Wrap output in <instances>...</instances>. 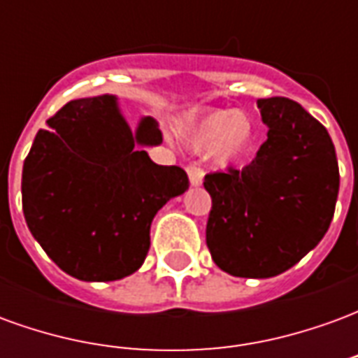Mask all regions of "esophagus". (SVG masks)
<instances>
[{"mask_svg": "<svg viewBox=\"0 0 358 358\" xmlns=\"http://www.w3.org/2000/svg\"><path fill=\"white\" fill-rule=\"evenodd\" d=\"M187 176H189V186L192 187H199L203 184V171L199 166H187Z\"/></svg>", "mask_w": 358, "mask_h": 358, "instance_id": "34e87169", "label": "esophagus"}]
</instances>
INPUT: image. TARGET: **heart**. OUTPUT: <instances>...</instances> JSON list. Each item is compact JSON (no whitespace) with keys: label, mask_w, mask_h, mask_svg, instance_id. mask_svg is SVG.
I'll list each match as a JSON object with an SVG mask.
<instances>
[{"label":"heart","mask_w":358,"mask_h":358,"mask_svg":"<svg viewBox=\"0 0 358 358\" xmlns=\"http://www.w3.org/2000/svg\"><path fill=\"white\" fill-rule=\"evenodd\" d=\"M182 138L195 151H210L220 164L240 161L253 145L255 128L245 113L236 109H215L187 120Z\"/></svg>","instance_id":"b5f03b06"}]
</instances>
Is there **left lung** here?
Returning <instances> with one entry per match:
<instances>
[{
    "mask_svg": "<svg viewBox=\"0 0 358 358\" xmlns=\"http://www.w3.org/2000/svg\"><path fill=\"white\" fill-rule=\"evenodd\" d=\"M268 138L251 163L213 172L207 245L218 268L238 278L289 270L330 228L339 192L328 130L287 97L259 99Z\"/></svg>",
    "mask_w": 358,
    "mask_h": 358,
    "instance_id": "left-lung-1",
    "label": "left lung"
}]
</instances>
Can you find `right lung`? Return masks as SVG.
I'll return each mask as SVG.
<instances>
[{
	"instance_id": "1",
	"label": "right lung",
	"mask_w": 358,
	"mask_h": 358,
	"mask_svg": "<svg viewBox=\"0 0 358 358\" xmlns=\"http://www.w3.org/2000/svg\"><path fill=\"white\" fill-rule=\"evenodd\" d=\"M163 134L155 118L126 122L117 95L69 101L36 134L22 166V213L53 263L84 282H113L140 268L157 210L186 192L180 166L145 148Z\"/></svg>"
}]
</instances>
